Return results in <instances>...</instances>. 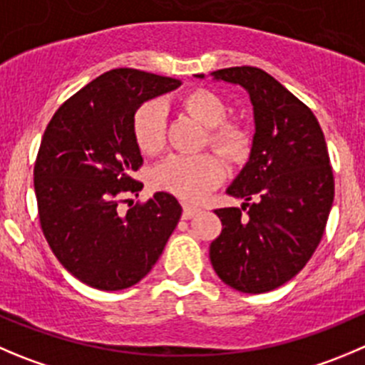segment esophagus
<instances>
[{"label": "esophagus", "mask_w": 365, "mask_h": 365, "mask_svg": "<svg viewBox=\"0 0 365 365\" xmlns=\"http://www.w3.org/2000/svg\"><path fill=\"white\" fill-rule=\"evenodd\" d=\"M199 211H200V207L190 206V204H185V207H182V217H185V218H192V217H195V215L199 213Z\"/></svg>", "instance_id": "1"}]
</instances>
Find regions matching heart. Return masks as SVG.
<instances>
[{"label":"heart","instance_id":"b5f03b06","mask_svg":"<svg viewBox=\"0 0 365 365\" xmlns=\"http://www.w3.org/2000/svg\"><path fill=\"white\" fill-rule=\"evenodd\" d=\"M180 107L207 127V140L227 154L242 150L245 143L242 128L224 121L227 103L210 89H195L180 98ZM166 110L159 100L141 103L133 118V134L143 154H155L165 145ZM225 166L218 155L173 154L152 170L154 188L182 200H200L224 179Z\"/></svg>","mask_w":365,"mask_h":365}]
</instances>
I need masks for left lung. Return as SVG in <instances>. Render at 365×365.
<instances>
[{
	"instance_id": "left-lung-1",
	"label": "left lung",
	"mask_w": 365,
	"mask_h": 365,
	"mask_svg": "<svg viewBox=\"0 0 365 365\" xmlns=\"http://www.w3.org/2000/svg\"><path fill=\"white\" fill-rule=\"evenodd\" d=\"M210 76L245 89L255 118L247 163L225 190L248 211H215L222 232L210 245L211 265L238 292H270L307 265L324 232L335 193L324 134L314 113L263 69L237 66Z\"/></svg>"
}]
</instances>
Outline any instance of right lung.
Masks as SVG:
<instances>
[{
    "instance_id": "add662e5",
    "label": "right lung",
    "mask_w": 365,
    "mask_h": 365,
    "mask_svg": "<svg viewBox=\"0 0 365 365\" xmlns=\"http://www.w3.org/2000/svg\"><path fill=\"white\" fill-rule=\"evenodd\" d=\"M177 78L118 68L58 107L34 168L41 227L69 274L93 289L123 290L143 279L177 227L182 207L158 192L125 215L121 193L136 192L143 163L133 134L141 103L173 91Z\"/></svg>"
}]
</instances>
